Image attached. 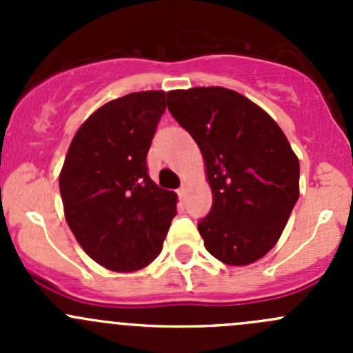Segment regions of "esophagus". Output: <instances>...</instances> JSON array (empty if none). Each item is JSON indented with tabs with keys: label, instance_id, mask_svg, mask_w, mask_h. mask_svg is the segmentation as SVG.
<instances>
[{
	"label": "esophagus",
	"instance_id": "esophagus-1",
	"mask_svg": "<svg viewBox=\"0 0 353 353\" xmlns=\"http://www.w3.org/2000/svg\"><path fill=\"white\" fill-rule=\"evenodd\" d=\"M177 194H179L181 199H184V198H186V194H188V188L183 184V186H181L179 190H177Z\"/></svg>",
	"mask_w": 353,
	"mask_h": 353
}]
</instances>
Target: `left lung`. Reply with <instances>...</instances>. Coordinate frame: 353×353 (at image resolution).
Instances as JSON below:
<instances>
[{"instance_id":"left-lung-1","label":"left lung","mask_w":353,"mask_h":353,"mask_svg":"<svg viewBox=\"0 0 353 353\" xmlns=\"http://www.w3.org/2000/svg\"><path fill=\"white\" fill-rule=\"evenodd\" d=\"M167 99L205 159L213 203L198 230L206 251L232 266L258 261L282 236L299 199V160L287 137L229 88L172 90Z\"/></svg>"}]
</instances>
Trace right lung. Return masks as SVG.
I'll return each mask as SVG.
<instances>
[{"label":"right lung","instance_id":"add662e5","mask_svg":"<svg viewBox=\"0 0 353 353\" xmlns=\"http://www.w3.org/2000/svg\"><path fill=\"white\" fill-rule=\"evenodd\" d=\"M165 112V92H134L95 110L74 134L59 191L83 251L112 272H134L160 254L177 213L174 191L148 176L147 154Z\"/></svg>","mask_w":353,"mask_h":353}]
</instances>
